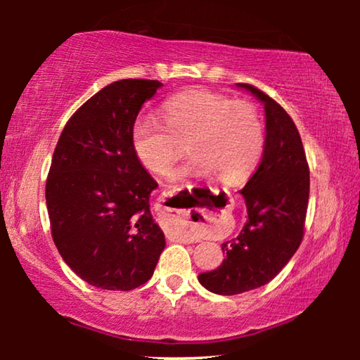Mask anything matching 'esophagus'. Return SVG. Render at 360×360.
Returning <instances> with one entry per match:
<instances>
[{
	"label": "esophagus",
	"instance_id": "1",
	"mask_svg": "<svg viewBox=\"0 0 360 360\" xmlns=\"http://www.w3.org/2000/svg\"><path fill=\"white\" fill-rule=\"evenodd\" d=\"M159 201H160L159 213H160L162 218L165 219L167 228H169L170 231H174L176 239L184 240V243H195L196 238L193 234H191L190 226L188 224H180V219L185 218V213H184V210L175 208V206H176L175 198L172 196L170 191H164V193L159 196Z\"/></svg>",
	"mask_w": 360,
	"mask_h": 360
}]
</instances>
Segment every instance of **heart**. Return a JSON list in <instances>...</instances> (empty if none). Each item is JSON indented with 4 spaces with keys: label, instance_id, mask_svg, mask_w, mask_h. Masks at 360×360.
<instances>
[{
    "label": "heart",
    "instance_id": "heart-1",
    "mask_svg": "<svg viewBox=\"0 0 360 360\" xmlns=\"http://www.w3.org/2000/svg\"><path fill=\"white\" fill-rule=\"evenodd\" d=\"M162 116L165 123L141 112L131 127L132 150L152 174L169 172L188 144L191 157L175 172L176 179L214 175L219 184L239 185L262 157L264 124L250 103L193 90L169 98Z\"/></svg>",
    "mask_w": 360,
    "mask_h": 360
}]
</instances>
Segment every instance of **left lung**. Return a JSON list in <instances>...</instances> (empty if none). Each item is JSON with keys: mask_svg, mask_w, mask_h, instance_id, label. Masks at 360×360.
I'll return each instance as SVG.
<instances>
[{"mask_svg": "<svg viewBox=\"0 0 360 360\" xmlns=\"http://www.w3.org/2000/svg\"><path fill=\"white\" fill-rule=\"evenodd\" d=\"M264 105L265 144L260 165L240 190L248 221L238 238L221 244L226 259L218 269L198 275L218 295H239L269 283L297 252L303 239L309 198V170L302 137L287 111L248 83Z\"/></svg>", "mask_w": 360, "mask_h": 360, "instance_id": "1", "label": "left lung"}]
</instances>
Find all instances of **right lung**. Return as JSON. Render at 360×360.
<instances>
[{
  "mask_svg": "<svg viewBox=\"0 0 360 360\" xmlns=\"http://www.w3.org/2000/svg\"><path fill=\"white\" fill-rule=\"evenodd\" d=\"M157 80L112 82L63 127L46 184L52 238L65 264L101 290L152 277L165 236L150 213L157 181L132 150L131 127Z\"/></svg>",
  "mask_w": 360,
  "mask_h": 360,
  "instance_id": "obj_1",
  "label": "right lung"
}]
</instances>
